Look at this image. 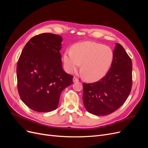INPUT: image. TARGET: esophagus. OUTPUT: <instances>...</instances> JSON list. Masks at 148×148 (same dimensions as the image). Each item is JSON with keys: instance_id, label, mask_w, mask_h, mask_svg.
<instances>
[{"instance_id": "34e87169", "label": "esophagus", "mask_w": 148, "mask_h": 148, "mask_svg": "<svg viewBox=\"0 0 148 148\" xmlns=\"http://www.w3.org/2000/svg\"><path fill=\"white\" fill-rule=\"evenodd\" d=\"M73 82L74 83H75V82H79V79H78V78H76V77H73Z\"/></svg>"}]
</instances>
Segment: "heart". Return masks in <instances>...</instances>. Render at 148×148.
Segmentation results:
<instances>
[{
    "mask_svg": "<svg viewBox=\"0 0 148 148\" xmlns=\"http://www.w3.org/2000/svg\"><path fill=\"white\" fill-rule=\"evenodd\" d=\"M114 53L111 48L92 41L75 44L71 50L64 56L66 70L71 73L77 71L79 65L80 73L84 79L94 82L107 73L112 64Z\"/></svg>",
    "mask_w": 148,
    "mask_h": 148,
    "instance_id": "b5f03b06",
    "label": "heart"
}]
</instances>
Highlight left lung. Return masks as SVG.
Instances as JSON below:
<instances>
[{
    "mask_svg": "<svg viewBox=\"0 0 148 148\" xmlns=\"http://www.w3.org/2000/svg\"><path fill=\"white\" fill-rule=\"evenodd\" d=\"M108 72L99 81L83 84L85 109L95 115H107L126 101L132 86V62L123 46L115 44Z\"/></svg>",
    "mask_w": 148,
    "mask_h": 148,
    "instance_id": "1",
    "label": "left lung"
}]
</instances>
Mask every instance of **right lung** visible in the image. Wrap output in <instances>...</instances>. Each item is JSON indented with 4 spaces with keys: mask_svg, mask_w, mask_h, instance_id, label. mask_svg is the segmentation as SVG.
Masks as SVG:
<instances>
[{
    "mask_svg": "<svg viewBox=\"0 0 148 148\" xmlns=\"http://www.w3.org/2000/svg\"><path fill=\"white\" fill-rule=\"evenodd\" d=\"M62 42L59 35L35 36L26 43L18 61L20 97L34 111L49 112L56 110L62 91L73 83V76L62 69Z\"/></svg>",
    "mask_w": 148,
    "mask_h": 148,
    "instance_id": "obj_1",
    "label": "right lung"
}]
</instances>
